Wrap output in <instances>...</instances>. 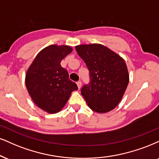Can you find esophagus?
I'll return each mask as SVG.
<instances>
[{"instance_id":"1","label":"esophagus","mask_w":159,"mask_h":159,"mask_svg":"<svg viewBox=\"0 0 159 159\" xmlns=\"http://www.w3.org/2000/svg\"><path fill=\"white\" fill-rule=\"evenodd\" d=\"M76 85H77V86H78V89H80V88H81V86H82V83H81V82L78 81L77 83H76Z\"/></svg>"}]
</instances>
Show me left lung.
<instances>
[{"instance_id":"obj_1","label":"left lung","mask_w":159,"mask_h":159,"mask_svg":"<svg viewBox=\"0 0 159 159\" xmlns=\"http://www.w3.org/2000/svg\"><path fill=\"white\" fill-rule=\"evenodd\" d=\"M90 72L91 82L81 90L89 107L99 113L115 108L122 99L129 83V73L124 59L99 43L75 46Z\"/></svg>"}]
</instances>
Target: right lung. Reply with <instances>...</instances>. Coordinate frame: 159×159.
I'll use <instances>...</instances> for the list:
<instances>
[{
    "mask_svg": "<svg viewBox=\"0 0 159 159\" xmlns=\"http://www.w3.org/2000/svg\"><path fill=\"white\" fill-rule=\"evenodd\" d=\"M72 51L70 46L50 45L37 54L25 74L29 94L37 106L48 113L61 111L72 92L78 89L60 65Z\"/></svg>",
    "mask_w": 159,
    "mask_h": 159,
    "instance_id": "obj_1",
    "label": "right lung"
}]
</instances>
